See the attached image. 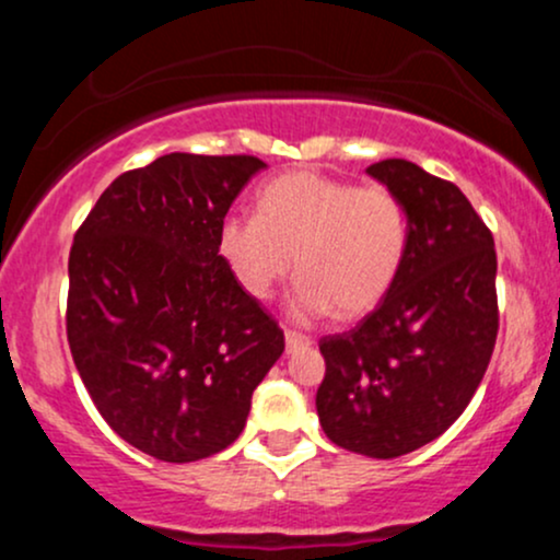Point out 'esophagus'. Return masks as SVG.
Returning a JSON list of instances; mask_svg holds the SVG:
<instances>
[{
    "label": "esophagus",
    "instance_id": "1",
    "mask_svg": "<svg viewBox=\"0 0 560 560\" xmlns=\"http://www.w3.org/2000/svg\"><path fill=\"white\" fill-rule=\"evenodd\" d=\"M287 339V352H298L302 347H311V337H305V334H298V331H287L284 334Z\"/></svg>",
    "mask_w": 560,
    "mask_h": 560
}]
</instances>
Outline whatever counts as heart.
Returning <instances> with one entry per match:
<instances>
[{
	"label": "heart",
	"mask_w": 560,
	"mask_h": 560,
	"mask_svg": "<svg viewBox=\"0 0 560 560\" xmlns=\"http://www.w3.org/2000/svg\"><path fill=\"white\" fill-rule=\"evenodd\" d=\"M408 242L405 208L382 184L355 186L313 171L287 173L258 191L255 218L226 215L218 253L244 292L268 300L300 276L292 313L316 320L369 313L400 271Z\"/></svg>",
	"instance_id": "b5f03b06"
}]
</instances>
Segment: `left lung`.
<instances>
[{
    "instance_id": "8db88e82",
    "label": "left lung",
    "mask_w": 560,
    "mask_h": 560,
    "mask_svg": "<svg viewBox=\"0 0 560 560\" xmlns=\"http://www.w3.org/2000/svg\"><path fill=\"white\" fill-rule=\"evenodd\" d=\"M365 173L402 202L408 242L376 311L320 339L316 408L334 445L387 460L436 440L471 402L498 337V255L455 184L397 158Z\"/></svg>"
}]
</instances>
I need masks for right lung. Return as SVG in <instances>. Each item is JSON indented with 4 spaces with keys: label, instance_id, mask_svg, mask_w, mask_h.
<instances>
[{
    "label": "right lung",
    "instance_id": "right-lung-1",
    "mask_svg": "<svg viewBox=\"0 0 560 560\" xmlns=\"http://www.w3.org/2000/svg\"><path fill=\"white\" fill-rule=\"evenodd\" d=\"M266 163L171 152L102 191L68 260V345L102 419L165 464L226 450L284 331L236 284L218 229Z\"/></svg>",
    "mask_w": 560,
    "mask_h": 560
}]
</instances>
